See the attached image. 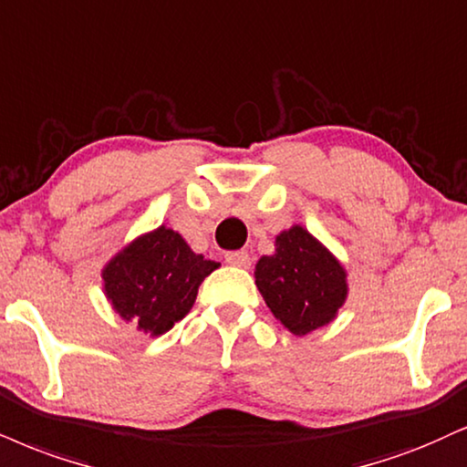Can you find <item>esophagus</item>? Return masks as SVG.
Returning <instances> with one entry per match:
<instances>
[{"label": "esophagus", "instance_id": "obj_1", "mask_svg": "<svg viewBox=\"0 0 467 467\" xmlns=\"http://www.w3.org/2000/svg\"><path fill=\"white\" fill-rule=\"evenodd\" d=\"M226 263H228V265H233V267L248 269L250 263H252V258H250V254L245 250H237V252H228Z\"/></svg>", "mask_w": 467, "mask_h": 467}]
</instances>
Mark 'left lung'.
<instances>
[{
	"label": "left lung",
	"mask_w": 467,
	"mask_h": 467,
	"mask_svg": "<svg viewBox=\"0 0 467 467\" xmlns=\"http://www.w3.org/2000/svg\"><path fill=\"white\" fill-rule=\"evenodd\" d=\"M276 252L261 256L254 278L263 300L297 337L330 324L348 297V274L322 241L302 226L276 237Z\"/></svg>",
	"instance_id": "left-lung-1"
}]
</instances>
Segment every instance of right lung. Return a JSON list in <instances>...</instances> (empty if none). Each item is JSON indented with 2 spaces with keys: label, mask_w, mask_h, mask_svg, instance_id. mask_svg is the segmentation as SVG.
Wrapping results in <instances>:
<instances>
[{
  "label": "right lung",
  "mask_w": 467,
  "mask_h": 467,
  "mask_svg": "<svg viewBox=\"0 0 467 467\" xmlns=\"http://www.w3.org/2000/svg\"><path fill=\"white\" fill-rule=\"evenodd\" d=\"M217 267L219 263L195 254L176 230L159 226L106 263L104 294L121 319L159 337L187 316L202 280Z\"/></svg>",
  "instance_id": "1"
}]
</instances>
